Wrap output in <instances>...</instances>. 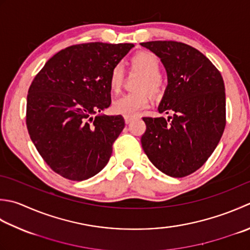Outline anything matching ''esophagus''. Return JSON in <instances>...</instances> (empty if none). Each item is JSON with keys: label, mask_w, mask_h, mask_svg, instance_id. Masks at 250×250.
<instances>
[{"label": "esophagus", "mask_w": 250, "mask_h": 250, "mask_svg": "<svg viewBox=\"0 0 250 250\" xmlns=\"http://www.w3.org/2000/svg\"><path fill=\"white\" fill-rule=\"evenodd\" d=\"M135 119V117H131V116H125V124L128 125V124H130V122H132Z\"/></svg>", "instance_id": "34e87169"}]
</instances>
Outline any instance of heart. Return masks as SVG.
Returning <instances> with one entry per match:
<instances>
[{
	"instance_id": "1",
	"label": "heart",
	"mask_w": 250,
	"mask_h": 250,
	"mask_svg": "<svg viewBox=\"0 0 250 250\" xmlns=\"http://www.w3.org/2000/svg\"><path fill=\"white\" fill-rule=\"evenodd\" d=\"M131 69L143 75L140 82L139 90L148 91L151 94L157 95L164 89V79L159 75L161 63L159 58L150 52H139L134 54L130 60ZM125 73L120 65L112 68L109 75L108 84L114 93H118L124 83ZM149 104L147 93H130L116 100L112 104V110L122 116H135Z\"/></svg>"
}]
</instances>
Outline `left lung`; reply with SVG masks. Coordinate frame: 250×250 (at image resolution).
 <instances>
[{
  "label": "left lung",
  "mask_w": 250,
  "mask_h": 250,
  "mask_svg": "<svg viewBox=\"0 0 250 250\" xmlns=\"http://www.w3.org/2000/svg\"><path fill=\"white\" fill-rule=\"evenodd\" d=\"M160 58L168 85L159 114L144 117L141 143L150 163L173 178L193 173L213 153L226 128V89L221 73L196 48L175 41L141 43Z\"/></svg>",
  "instance_id": "left-lung-1"
}]
</instances>
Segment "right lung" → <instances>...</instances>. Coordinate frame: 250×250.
Segmentation results:
<instances>
[{"mask_svg": "<svg viewBox=\"0 0 250 250\" xmlns=\"http://www.w3.org/2000/svg\"><path fill=\"white\" fill-rule=\"evenodd\" d=\"M133 46L102 42L72 45L50 58L33 79L27 96L29 135L45 163L62 177L86 180L109 161L125 119L100 112L111 103V69Z\"/></svg>", "mask_w": 250, "mask_h": 250, "instance_id": "right-lung-1", "label": "right lung"}]
</instances>
